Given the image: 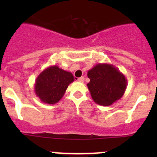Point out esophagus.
Listing matches in <instances>:
<instances>
[{"label": "esophagus", "instance_id": "esophagus-1", "mask_svg": "<svg viewBox=\"0 0 157 157\" xmlns=\"http://www.w3.org/2000/svg\"><path fill=\"white\" fill-rule=\"evenodd\" d=\"M78 81L79 82H81V83H83V82L84 81V77H80V78H78Z\"/></svg>", "mask_w": 157, "mask_h": 157}]
</instances>
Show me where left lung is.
Here are the masks:
<instances>
[{"label":"left lung","instance_id":"1","mask_svg":"<svg viewBox=\"0 0 157 157\" xmlns=\"http://www.w3.org/2000/svg\"><path fill=\"white\" fill-rule=\"evenodd\" d=\"M87 87L96 103L109 106L121 99L127 88V79L116 67L110 64H96L87 72Z\"/></svg>","mask_w":157,"mask_h":157}]
</instances>
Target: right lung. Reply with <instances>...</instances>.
<instances>
[{"instance_id":"obj_1","label":"right lung","mask_w":157,"mask_h":157,"mask_svg":"<svg viewBox=\"0 0 157 157\" xmlns=\"http://www.w3.org/2000/svg\"><path fill=\"white\" fill-rule=\"evenodd\" d=\"M74 81V76L71 72L57 65L50 66L36 78L35 93L44 103L53 105L61 100L70 83Z\"/></svg>"}]
</instances>
